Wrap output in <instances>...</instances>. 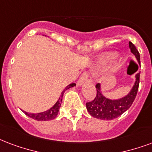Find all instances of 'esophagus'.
Returning a JSON list of instances; mask_svg holds the SVG:
<instances>
[{
	"instance_id": "34e87169",
	"label": "esophagus",
	"mask_w": 152,
	"mask_h": 152,
	"mask_svg": "<svg viewBox=\"0 0 152 152\" xmlns=\"http://www.w3.org/2000/svg\"><path fill=\"white\" fill-rule=\"evenodd\" d=\"M88 81V72H84V73L81 75L80 79H79L78 82H77V84H78L79 86H80V85H82V84H84V83H86Z\"/></svg>"
}]
</instances>
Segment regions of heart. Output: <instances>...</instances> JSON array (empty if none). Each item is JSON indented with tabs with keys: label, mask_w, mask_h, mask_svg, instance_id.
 Here are the masks:
<instances>
[{
	"label": "heart",
	"mask_w": 152,
	"mask_h": 152,
	"mask_svg": "<svg viewBox=\"0 0 152 152\" xmlns=\"http://www.w3.org/2000/svg\"><path fill=\"white\" fill-rule=\"evenodd\" d=\"M115 58V55H110V56H107V57L104 58V61L106 62V61H108L110 60H112V59H114Z\"/></svg>",
	"instance_id": "heart-1"
}]
</instances>
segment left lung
I'll list each match as a JSON object with an SVG mask.
<instances>
[{"mask_svg":"<svg viewBox=\"0 0 152 152\" xmlns=\"http://www.w3.org/2000/svg\"><path fill=\"white\" fill-rule=\"evenodd\" d=\"M129 47L131 52L135 56L138 61L140 63V56L135 45L132 42H129ZM140 73L136 74V80L129 94L116 100H112L104 97L100 91V85L97 84L96 85V96L92 100L86 103L87 110L89 114L93 117L104 120H113L121 115L132 106L135 100L140 84Z\"/></svg>","mask_w":152,"mask_h":152,"instance_id":"obj_1","label":"left lung"}]
</instances>
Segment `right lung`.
Returning a JSON list of instances; mask_svg holds the SVG:
<instances>
[{
	"mask_svg": "<svg viewBox=\"0 0 152 152\" xmlns=\"http://www.w3.org/2000/svg\"><path fill=\"white\" fill-rule=\"evenodd\" d=\"M76 86V84L72 83V84H70L69 85L66 87L64 90L62 91V93L61 95V97L59 98V100H58L56 103L55 104V105L53 106V107H51L50 109H48V111L44 112H40V113H37V114H33V113H28L26 112H25V114L28 116H29L30 118H32L36 120H38V121H46V120H51L55 119L56 117V115L58 114V112H59V109H60V107H61V102H62V97H63L64 92L67 89L70 88L72 87Z\"/></svg>",
	"mask_w": 152,
	"mask_h": 152,
	"instance_id": "right-lung-1",
	"label": "right lung"
}]
</instances>
